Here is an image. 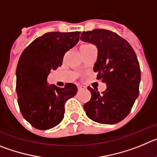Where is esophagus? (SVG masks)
I'll use <instances>...</instances> for the list:
<instances>
[{"instance_id":"34e87169","label":"esophagus","mask_w":157,"mask_h":157,"mask_svg":"<svg viewBox=\"0 0 157 157\" xmlns=\"http://www.w3.org/2000/svg\"><path fill=\"white\" fill-rule=\"evenodd\" d=\"M78 90H86V87L83 86L78 85Z\"/></svg>"}]
</instances>
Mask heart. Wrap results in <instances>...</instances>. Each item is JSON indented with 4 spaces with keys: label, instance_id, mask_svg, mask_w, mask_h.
Listing matches in <instances>:
<instances>
[{
    "label": "heart",
    "instance_id": "1",
    "mask_svg": "<svg viewBox=\"0 0 157 157\" xmlns=\"http://www.w3.org/2000/svg\"><path fill=\"white\" fill-rule=\"evenodd\" d=\"M93 46L91 44H89V43H86V44H83V45H82L81 46H80V51H82L84 50V49H86V48H90V47Z\"/></svg>",
    "mask_w": 157,
    "mask_h": 157
}]
</instances>
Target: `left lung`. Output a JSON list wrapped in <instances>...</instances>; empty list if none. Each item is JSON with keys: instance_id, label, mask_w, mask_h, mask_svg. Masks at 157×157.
<instances>
[{"instance_id": "left-lung-1", "label": "left lung", "mask_w": 157, "mask_h": 157, "mask_svg": "<svg viewBox=\"0 0 157 157\" xmlns=\"http://www.w3.org/2000/svg\"><path fill=\"white\" fill-rule=\"evenodd\" d=\"M80 39L98 48L94 71L106 83L102 94L88 87L91 99L83 106L86 116L102 124H115L127 117L139 93L141 70L131 45L110 30L82 32Z\"/></svg>"}]
</instances>
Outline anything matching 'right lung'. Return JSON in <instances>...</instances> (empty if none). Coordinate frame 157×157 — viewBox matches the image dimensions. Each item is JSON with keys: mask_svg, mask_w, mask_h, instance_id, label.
I'll return each instance as SVG.
<instances>
[{"mask_svg": "<svg viewBox=\"0 0 157 157\" xmlns=\"http://www.w3.org/2000/svg\"><path fill=\"white\" fill-rule=\"evenodd\" d=\"M80 32H48L32 41L22 52L16 67L18 105L34 128L48 130L63 119L65 102L77 94L73 83L63 88L48 85L47 77L61 66L63 56L79 40Z\"/></svg>", "mask_w": 157, "mask_h": 157, "instance_id": "1", "label": "right lung"}]
</instances>
